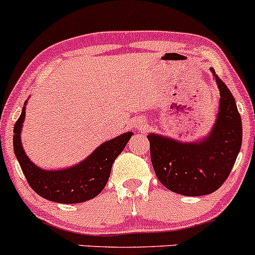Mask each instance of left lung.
<instances>
[{"label":"left lung","mask_w":255,"mask_h":255,"mask_svg":"<svg viewBox=\"0 0 255 255\" xmlns=\"http://www.w3.org/2000/svg\"><path fill=\"white\" fill-rule=\"evenodd\" d=\"M220 105L212 132L200 143H179L148 135L156 177L168 190L185 196L213 193L233 170L242 144V122L235 99L214 70Z\"/></svg>","instance_id":"8db88e82"}]
</instances>
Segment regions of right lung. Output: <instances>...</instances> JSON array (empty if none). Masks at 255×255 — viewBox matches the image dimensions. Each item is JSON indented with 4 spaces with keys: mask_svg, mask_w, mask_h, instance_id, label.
I'll return each instance as SVG.
<instances>
[{
    "mask_svg": "<svg viewBox=\"0 0 255 255\" xmlns=\"http://www.w3.org/2000/svg\"><path fill=\"white\" fill-rule=\"evenodd\" d=\"M25 107L13 130L14 153L30 187L39 196L60 204H79L99 195L110 178L112 165L132 132L105 142L81 164L60 171H44L30 161L20 141Z\"/></svg>",
    "mask_w": 255,
    "mask_h": 255,
    "instance_id": "add662e5",
    "label": "right lung"
}]
</instances>
